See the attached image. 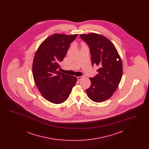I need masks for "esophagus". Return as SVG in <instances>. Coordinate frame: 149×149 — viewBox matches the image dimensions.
<instances>
[{"label": "esophagus", "mask_w": 149, "mask_h": 149, "mask_svg": "<svg viewBox=\"0 0 149 149\" xmlns=\"http://www.w3.org/2000/svg\"><path fill=\"white\" fill-rule=\"evenodd\" d=\"M83 77V76H80V77H77V79H78V80H81L82 78Z\"/></svg>", "instance_id": "1"}]
</instances>
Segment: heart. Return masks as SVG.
<instances>
[{
    "label": "heart",
    "instance_id": "b5f03b06",
    "mask_svg": "<svg viewBox=\"0 0 149 149\" xmlns=\"http://www.w3.org/2000/svg\"><path fill=\"white\" fill-rule=\"evenodd\" d=\"M82 46H85L84 44H82Z\"/></svg>",
    "mask_w": 149,
    "mask_h": 149
}]
</instances>
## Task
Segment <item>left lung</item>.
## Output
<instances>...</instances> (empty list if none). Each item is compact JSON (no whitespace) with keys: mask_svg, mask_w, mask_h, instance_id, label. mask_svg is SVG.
Instances as JSON below:
<instances>
[{"mask_svg":"<svg viewBox=\"0 0 149 149\" xmlns=\"http://www.w3.org/2000/svg\"><path fill=\"white\" fill-rule=\"evenodd\" d=\"M80 36L89 47L92 66L99 67L98 74L89 78L91 85L86 92L94 102L104 101L113 95L120 83L123 72L121 58L113 44L104 36L92 33Z\"/></svg>","mask_w":149,"mask_h":149,"instance_id":"left-lung-1","label":"left lung"}]
</instances>
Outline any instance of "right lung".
I'll return each mask as SVG.
<instances>
[{
	"mask_svg": "<svg viewBox=\"0 0 149 149\" xmlns=\"http://www.w3.org/2000/svg\"><path fill=\"white\" fill-rule=\"evenodd\" d=\"M78 35L54 34L47 38L36 52L32 65L33 77L38 91L51 103L60 104L68 98L77 78L59 71L65 56Z\"/></svg>",
	"mask_w": 149,
	"mask_h": 149,
	"instance_id": "right-lung-1",
	"label": "right lung"
}]
</instances>
